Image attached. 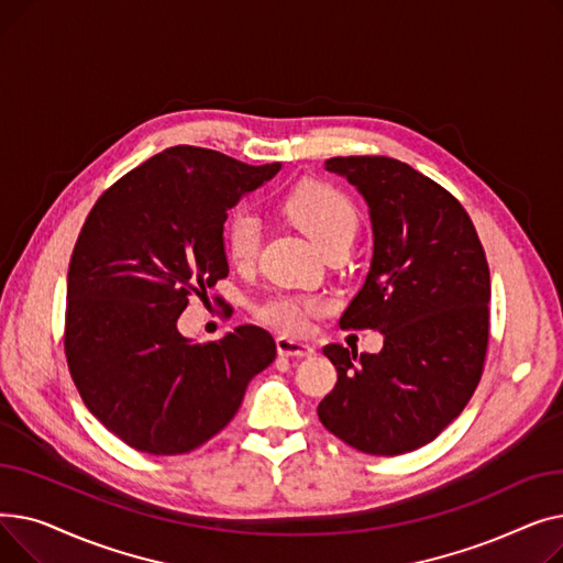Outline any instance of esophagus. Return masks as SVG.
Returning <instances> with one entry per match:
<instances>
[{
  "instance_id": "esophagus-1",
  "label": "esophagus",
  "mask_w": 563,
  "mask_h": 563,
  "mask_svg": "<svg viewBox=\"0 0 563 563\" xmlns=\"http://www.w3.org/2000/svg\"><path fill=\"white\" fill-rule=\"evenodd\" d=\"M276 349H278L280 356H299V358L312 356V353H314V349L310 344L289 340V338H278L276 340Z\"/></svg>"
}]
</instances>
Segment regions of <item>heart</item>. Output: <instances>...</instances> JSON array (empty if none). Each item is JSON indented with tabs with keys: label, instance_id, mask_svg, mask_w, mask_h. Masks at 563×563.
I'll return each instance as SVG.
<instances>
[{
	"label": "heart",
	"instance_id": "obj_1",
	"mask_svg": "<svg viewBox=\"0 0 563 563\" xmlns=\"http://www.w3.org/2000/svg\"><path fill=\"white\" fill-rule=\"evenodd\" d=\"M283 210L287 219L301 228L310 240L327 253L333 249H349L358 230V214L353 202L327 183H301L285 198ZM262 223L251 212H236L225 221L223 242L228 257L234 264H251L260 251ZM321 303L314 297H278L257 306L260 321L283 333H303L308 314L317 312Z\"/></svg>",
	"mask_w": 563,
	"mask_h": 563
}]
</instances>
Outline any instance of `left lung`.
Segmentation results:
<instances>
[{"instance_id": "left-lung-1", "label": "left lung", "mask_w": 563, "mask_h": 563, "mask_svg": "<svg viewBox=\"0 0 563 563\" xmlns=\"http://www.w3.org/2000/svg\"><path fill=\"white\" fill-rule=\"evenodd\" d=\"M374 232L369 274L342 329L383 333L378 353L323 346L338 369L321 424L346 445L397 456L431 442L475 395L488 349L490 272L463 205L393 157H331Z\"/></svg>"}]
</instances>
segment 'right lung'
<instances>
[{"mask_svg": "<svg viewBox=\"0 0 563 563\" xmlns=\"http://www.w3.org/2000/svg\"><path fill=\"white\" fill-rule=\"evenodd\" d=\"M280 170L173 145L113 183L88 212L68 266L66 358L93 416L130 448L187 454L240 410L276 358L264 329L191 342L177 319L228 276V210Z\"/></svg>", "mask_w": 563, "mask_h": 563, "instance_id": "add662e5", "label": "right lung"}]
</instances>
